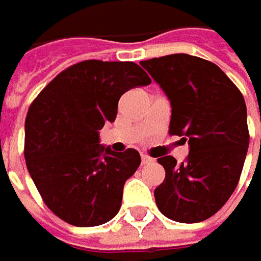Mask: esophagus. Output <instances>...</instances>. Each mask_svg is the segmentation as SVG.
<instances>
[{"instance_id": "34e87169", "label": "esophagus", "mask_w": 261, "mask_h": 261, "mask_svg": "<svg viewBox=\"0 0 261 261\" xmlns=\"http://www.w3.org/2000/svg\"><path fill=\"white\" fill-rule=\"evenodd\" d=\"M151 161H152L151 156L145 155V154H141V163H142V164H148V163H151Z\"/></svg>"}]
</instances>
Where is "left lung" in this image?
I'll list each match as a JSON object with an SVG mask.
<instances>
[{"label": "left lung", "instance_id": "1", "mask_svg": "<svg viewBox=\"0 0 261 261\" xmlns=\"http://www.w3.org/2000/svg\"><path fill=\"white\" fill-rule=\"evenodd\" d=\"M171 105L170 135L185 136L189 155L158 158L166 178L154 190L167 218L202 222L234 193L246 161L250 135L244 97L215 64L187 54L142 61Z\"/></svg>", "mask_w": 261, "mask_h": 261}]
</instances>
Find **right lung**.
Returning <instances> with one entry per match:
<instances>
[{
	"instance_id": "1",
	"label": "right lung",
	"mask_w": 261,
	"mask_h": 261,
	"mask_svg": "<svg viewBox=\"0 0 261 261\" xmlns=\"http://www.w3.org/2000/svg\"><path fill=\"white\" fill-rule=\"evenodd\" d=\"M151 84L135 62L88 59L64 69L29 107L24 158L46 206L75 226L113 219L125 181L141 164L134 148L115 152L100 145L98 130L115 122L119 98Z\"/></svg>"
}]
</instances>
